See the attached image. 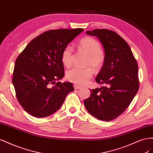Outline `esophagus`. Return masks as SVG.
<instances>
[{
	"label": "esophagus",
	"instance_id": "1",
	"mask_svg": "<svg viewBox=\"0 0 153 153\" xmlns=\"http://www.w3.org/2000/svg\"><path fill=\"white\" fill-rule=\"evenodd\" d=\"M74 89L75 90H77V89H80L81 88V87L79 85H74Z\"/></svg>",
	"mask_w": 153,
	"mask_h": 153
}]
</instances>
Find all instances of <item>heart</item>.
Returning <instances> with one entry per match:
<instances>
[{
  "label": "heart",
  "mask_w": 153,
  "mask_h": 153,
  "mask_svg": "<svg viewBox=\"0 0 153 153\" xmlns=\"http://www.w3.org/2000/svg\"><path fill=\"white\" fill-rule=\"evenodd\" d=\"M79 50L88 55L85 65L90 67L94 71H97L102 66L104 62V55L102 52L100 43L95 38L86 36L79 42L77 44ZM72 48L67 46L62 53V62L64 66L68 67L72 63ZM93 72L90 68H80L74 67L66 72L67 79L74 83L85 85L92 77Z\"/></svg>",
  "instance_id": "heart-1"
}]
</instances>
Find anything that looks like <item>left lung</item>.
I'll return each instance as SVG.
<instances>
[{
	"label": "left lung",
	"mask_w": 153,
	"mask_h": 153,
	"mask_svg": "<svg viewBox=\"0 0 153 153\" xmlns=\"http://www.w3.org/2000/svg\"><path fill=\"white\" fill-rule=\"evenodd\" d=\"M86 34L97 36L104 49V62L95 81L105 86L91 90L84 104L91 115L110 121L128 108L137 93V62L128 43L115 32L97 29Z\"/></svg>",
	"instance_id": "8db88e82"
}]
</instances>
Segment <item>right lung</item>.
<instances>
[{"label": "right lung", "mask_w": 153, "mask_h": 153, "mask_svg": "<svg viewBox=\"0 0 153 153\" xmlns=\"http://www.w3.org/2000/svg\"><path fill=\"white\" fill-rule=\"evenodd\" d=\"M83 30H47L30 41L17 57L12 82L17 100L29 114L40 118L52 115L74 90L71 82L56 81L65 75L63 50Z\"/></svg>", "instance_id": "right-lung-1"}]
</instances>
